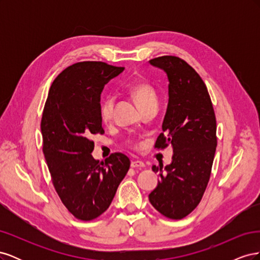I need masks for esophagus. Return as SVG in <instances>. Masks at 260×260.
Listing matches in <instances>:
<instances>
[{
    "instance_id": "1",
    "label": "esophagus",
    "mask_w": 260,
    "mask_h": 260,
    "mask_svg": "<svg viewBox=\"0 0 260 260\" xmlns=\"http://www.w3.org/2000/svg\"><path fill=\"white\" fill-rule=\"evenodd\" d=\"M131 167L132 168H143V167H145V164L141 160H132Z\"/></svg>"
}]
</instances>
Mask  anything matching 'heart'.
Returning a JSON list of instances; mask_svg holds the SVG:
<instances>
[{
    "mask_svg": "<svg viewBox=\"0 0 260 260\" xmlns=\"http://www.w3.org/2000/svg\"><path fill=\"white\" fill-rule=\"evenodd\" d=\"M128 91L131 96L136 100L141 111L148 106H157V96L153 86L144 81L133 82L128 86ZM115 99L107 96L101 102L100 117L103 122H108L112 119L114 113Z\"/></svg>",
    "mask_w": 260,
    "mask_h": 260,
    "instance_id": "heart-1",
    "label": "heart"
}]
</instances>
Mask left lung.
<instances>
[{"label": "left lung", "instance_id": "1", "mask_svg": "<svg viewBox=\"0 0 260 260\" xmlns=\"http://www.w3.org/2000/svg\"><path fill=\"white\" fill-rule=\"evenodd\" d=\"M168 77V105L155 147L174 149L166 167L153 166L160 180L148 200L170 219H182L199 205L210 178L217 147L216 116L205 83L186 61L176 56L149 60Z\"/></svg>", "mask_w": 260, "mask_h": 260}]
</instances>
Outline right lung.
Wrapping results in <instances>:
<instances>
[{"label": "right lung", "instance_id": "add662e5", "mask_svg": "<svg viewBox=\"0 0 260 260\" xmlns=\"http://www.w3.org/2000/svg\"><path fill=\"white\" fill-rule=\"evenodd\" d=\"M102 61L77 62L61 72L45 102L41 133L43 154L60 201L72 214L89 221L109 207L130 167V159L114 153L94 159L91 137L101 133V94L123 72Z\"/></svg>", "mask_w": 260, "mask_h": 260}]
</instances>
